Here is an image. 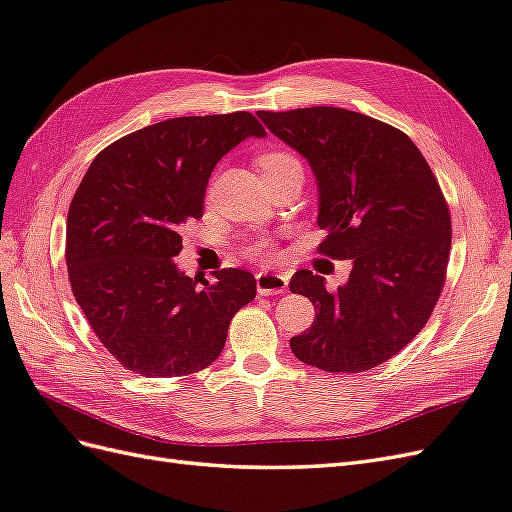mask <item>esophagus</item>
Instances as JSON below:
<instances>
[{
	"instance_id": "34e87169",
	"label": "esophagus",
	"mask_w": 512,
	"mask_h": 512,
	"mask_svg": "<svg viewBox=\"0 0 512 512\" xmlns=\"http://www.w3.org/2000/svg\"><path fill=\"white\" fill-rule=\"evenodd\" d=\"M287 290V277L277 272H259L257 274V292L261 296L283 294Z\"/></svg>"
}]
</instances>
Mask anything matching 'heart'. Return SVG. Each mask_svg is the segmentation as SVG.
<instances>
[{
    "mask_svg": "<svg viewBox=\"0 0 512 512\" xmlns=\"http://www.w3.org/2000/svg\"><path fill=\"white\" fill-rule=\"evenodd\" d=\"M257 164H259L261 175L266 177V175L274 173V170H281V168H285V166L298 164V160H296L294 155L285 153V151H270V153H266V155H261L259 160H257ZM251 255L257 257V259H268V257H270V248H268L266 242H259V244H255V246L251 248Z\"/></svg>",
    "mask_w": 512,
    "mask_h": 512,
    "instance_id": "obj_1",
    "label": "heart"
}]
</instances>
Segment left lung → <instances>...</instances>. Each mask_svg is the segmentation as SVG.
Returning <instances> with one entry per match:
<instances>
[{
	"instance_id": "left-lung-1",
	"label": "left lung",
	"mask_w": 512,
	"mask_h": 512,
	"mask_svg": "<svg viewBox=\"0 0 512 512\" xmlns=\"http://www.w3.org/2000/svg\"><path fill=\"white\" fill-rule=\"evenodd\" d=\"M257 116L316 175L329 231L320 253L352 259L337 292L311 270L292 277V294L316 307L292 352L324 372L372 370L424 329L443 290L452 222L439 183L413 140L372 116L329 106Z\"/></svg>"
}]
</instances>
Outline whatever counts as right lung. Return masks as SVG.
<instances>
[{
    "label": "right lung",
    "mask_w": 512,
    "mask_h": 512,
    "mask_svg": "<svg viewBox=\"0 0 512 512\" xmlns=\"http://www.w3.org/2000/svg\"><path fill=\"white\" fill-rule=\"evenodd\" d=\"M251 136H266L251 112L179 116L123 136L90 164L67 218L69 281L123 368L147 378L205 370L255 298L251 272L225 268L207 281L175 264L179 229L203 216L214 166Z\"/></svg>",
    "instance_id": "right-lung-1"
}]
</instances>
